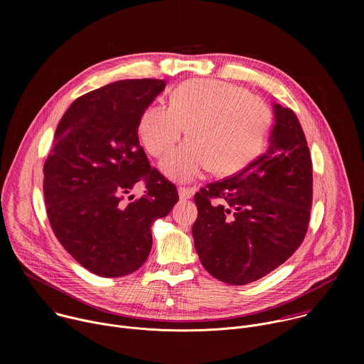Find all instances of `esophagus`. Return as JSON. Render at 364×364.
Masks as SVG:
<instances>
[{
  "instance_id": "1",
  "label": "esophagus",
  "mask_w": 364,
  "mask_h": 364,
  "mask_svg": "<svg viewBox=\"0 0 364 364\" xmlns=\"http://www.w3.org/2000/svg\"><path fill=\"white\" fill-rule=\"evenodd\" d=\"M194 194V190L193 188H188V187H178V196L181 200H187V198H191Z\"/></svg>"
}]
</instances>
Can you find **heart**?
I'll use <instances>...</instances> for the list:
<instances>
[{"label": "heart", "instance_id": "obj_1", "mask_svg": "<svg viewBox=\"0 0 364 364\" xmlns=\"http://www.w3.org/2000/svg\"><path fill=\"white\" fill-rule=\"evenodd\" d=\"M272 112L267 103L242 86L218 79L180 83L170 107L149 105L138 121L144 148L161 157L183 136L187 141L161 163L174 181H191L209 168L230 176L250 166L268 144Z\"/></svg>", "mask_w": 364, "mask_h": 364}]
</instances>
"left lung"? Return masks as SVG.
Segmentation results:
<instances>
[{"label": "left lung", "instance_id": "left-lung-1", "mask_svg": "<svg viewBox=\"0 0 364 364\" xmlns=\"http://www.w3.org/2000/svg\"><path fill=\"white\" fill-rule=\"evenodd\" d=\"M269 146L233 177L194 196V246L204 269L230 285L268 275L302 243L313 203V163L296 115L274 103Z\"/></svg>", "mask_w": 364, "mask_h": 364}]
</instances>
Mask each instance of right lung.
Segmentation results:
<instances>
[{
  "label": "right lung",
  "instance_id": "right-lung-1",
  "mask_svg": "<svg viewBox=\"0 0 364 364\" xmlns=\"http://www.w3.org/2000/svg\"><path fill=\"white\" fill-rule=\"evenodd\" d=\"M164 87L160 79H129L77 97L60 119L44 163L51 229L73 259L99 277H125L141 268L152 246V223L178 201L176 186L151 168L138 138L142 111ZM139 181L146 194L125 203Z\"/></svg>",
  "mask_w": 364,
  "mask_h": 364
}]
</instances>
